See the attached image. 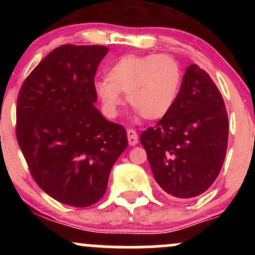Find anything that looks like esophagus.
I'll return each mask as SVG.
<instances>
[{
    "instance_id": "obj_1",
    "label": "esophagus",
    "mask_w": 255,
    "mask_h": 255,
    "mask_svg": "<svg viewBox=\"0 0 255 255\" xmlns=\"http://www.w3.org/2000/svg\"><path fill=\"white\" fill-rule=\"evenodd\" d=\"M127 136H128V142L130 146H135L139 141V137H137L136 131L134 129H128L127 130Z\"/></svg>"
}]
</instances>
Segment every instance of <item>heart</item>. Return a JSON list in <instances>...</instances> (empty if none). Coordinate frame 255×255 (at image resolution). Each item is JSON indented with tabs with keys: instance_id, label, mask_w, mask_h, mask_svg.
I'll list each match as a JSON object with an SVG mask.
<instances>
[{
	"instance_id": "b5f03b06",
	"label": "heart",
	"mask_w": 255,
	"mask_h": 255,
	"mask_svg": "<svg viewBox=\"0 0 255 255\" xmlns=\"http://www.w3.org/2000/svg\"><path fill=\"white\" fill-rule=\"evenodd\" d=\"M182 83L180 63L169 55H126L108 71V79L95 83L93 90L104 114L119 115L122 93L136 115L147 120L164 118L176 102Z\"/></svg>"
}]
</instances>
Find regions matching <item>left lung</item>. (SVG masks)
Returning a JSON list of instances; mask_svg holds the SVG:
<instances>
[{
	"mask_svg": "<svg viewBox=\"0 0 255 255\" xmlns=\"http://www.w3.org/2000/svg\"><path fill=\"white\" fill-rule=\"evenodd\" d=\"M227 109L212 79L197 64L186 69L175 104L140 135L160 188L178 199L195 198L211 187L228 146Z\"/></svg>",
	"mask_w": 255,
	"mask_h": 255,
	"instance_id": "1",
	"label": "left lung"
}]
</instances>
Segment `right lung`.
<instances>
[{
  "instance_id": "1",
  "label": "right lung",
  "mask_w": 255,
  "mask_h": 255,
  "mask_svg": "<svg viewBox=\"0 0 255 255\" xmlns=\"http://www.w3.org/2000/svg\"><path fill=\"white\" fill-rule=\"evenodd\" d=\"M109 49L58 46L20 89L16 137L32 177L46 194L75 207L96 204L127 148L126 129L95 103V75Z\"/></svg>"
}]
</instances>
